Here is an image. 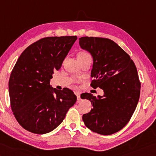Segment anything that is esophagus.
Here are the masks:
<instances>
[{"mask_svg":"<svg viewBox=\"0 0 156 156\" xmlns=\"http://www.w3.org/2000/svg\"><path fill=\"white\" fill-rule=\"evenodd\" d=\"M76 97H77V101H80L81 99V97H80V93H76Z\"/></svg>","mask_w":156,"mask_h":156,"instance_id":"34e87169","label":"esophagus"}]
</instances>
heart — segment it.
Masks as SVG:
<instances>
[{"instance_id":"heart-1","label":"heart","mask_w":156,"mask_h":156,"mask_svg":"<svg viewBox=\"0 0 156 156\" xmlns=\"http://www.w3.org/2000/svg\"><path fill=\"white\" fill-rule=\"evenodd\" d=\"M90 55L88 53H87L86 51H81L80 53L78 54V57H86V56H89Z\"/></svg>"}]
</instances>
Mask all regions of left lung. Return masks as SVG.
I'll return each mask as SVG.
<instances>
[{"label": "left lung", "instance_id": "1", "mask_svg": "<svg viewBox=\"0 0 156 156\" xmlns=\"http://www.w3.org/2000/svg\"><path fill=\"white\" fill-rule=\"evenodd\" d=\"M80 44L93 57L90 86L104 92L98 98L90 93L81 95L93 106L83 114V121L92 132L112 134L128 123L137 106L141 88L137 68L129 55L112 40L82 37Z\"/></svg>", "mask_w": 156, "mask_h": 156}]
</instances>
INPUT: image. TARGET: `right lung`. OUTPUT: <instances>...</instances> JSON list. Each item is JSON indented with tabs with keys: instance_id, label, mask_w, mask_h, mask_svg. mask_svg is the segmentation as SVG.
Wrapping results in <instances>:
<instances>
[{
	"instance_id": "right-lung-1",
	"label": "right lung",
	"mask_w": 156,
	"mask_h": 156,
	"mask_svg": "<svg viewBox=\"0 0 156 156\" xmlns=\"http://www.w3.org/2000/svg\"><path fill=\"white\" fill-rule=\"evenodd\" d=\"M77 37H46L29 46L16 62L9 81L11 108L24 129L37 134L51 132L75 104L71 90L53 88L50 80L58 70Z\"/></svg>"
}]
</instances>
